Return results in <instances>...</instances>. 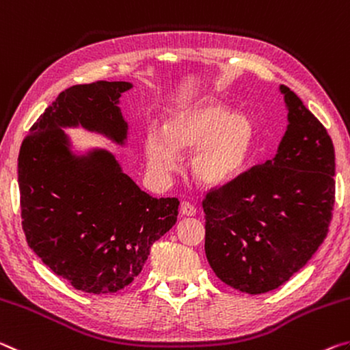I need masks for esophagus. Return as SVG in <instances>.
Instances as JSON below:
<instances>
[{
  "instance_id": "obj_1",
  "label": "esophagus",
  "mask_w": 350,
  "mask_h": 350,
  "mask_svg": "<svg viewBox=\"0 0 350 350\" xmlns=\"http://www.w3.org/2000/svg\"><path fill=\"white\" fill-rule=\"evenodd\" d=\"M180 213H181V215L192 217V215L197 214V209H196V206L191 204L189 202H183L181 206H180Z\"/></svg>"
}]
</instances>
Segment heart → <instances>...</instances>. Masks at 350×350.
Instances as JSON below:
<instances>
[{
  "instance_id": "heart-1",
  "label": "heart",
  "mask_w": 350,
  "mask_h": 350,
  "mask_svg": "<svg viewBox=\"0 0 350 350\" xmlns=\"http://www.w3.org/2000/svg\"><path fill=\"white\" fill-rule=\"evenodd\" d=\"M256 130L243 114L214 100H198L169 113L164 129L150 127L146 136L147 169L158 181L178 169L180 152H192L189 167L206 187L221 186L248 165Z\"/></svg>"
}]
</instances>
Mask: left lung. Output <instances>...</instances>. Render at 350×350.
I'll use <instances>...</instances> for the list:
<instances>
[{"label": "left lung", "mask_w": 350, "mask_h": 350, "mask_svg": "<svg viewBox=\"0 0 350 350\" xmlns=\"http://www.w3.org/2000/svg\"><path fill=\"white\" fill-rule=\"evenodd\" d=\"M287 130L274 158L203 202L204 251L215 276L250 295L299 271L327 236L335 203V150L327 130L285 85Z\"/></svg>", "instance_id": "8db88e82"}]
</instances>
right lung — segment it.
<instances>
[{
    "label": "right lung",
    "mask_w": 350,
    "mask_h": 350,
    "mask_svg": "<svg viewBox=\"0 0 350 350\" xmlns=\"http://www.w3.org/2000/svg\"><path fill=\"white\" fill-rule=\"evenodd\" d=\"M131 88L130 82L100 80L62 91L20 148L27 245L57 276L85 293H116L133 282L152 245L178 215V200L148 196L111 152H79L63 130L82 127L124 147L129 122L119 104Z\"/></svg>",
    "instance_id": "1"
}]
</instances>
